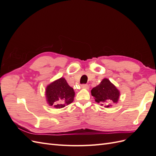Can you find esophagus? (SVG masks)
I'll return each mask as SVG.
<instances>
[{
    "label": "esophagus",
    "instance_id": "esophagus-1",
    "mask_svg": "<svg viewBox=\"0 0 156 156\" xmlns=\"http://www.w3.org/2000/svg\"><path fill=\"white\" fill-rule=\"evenodd\" d=\"M82 88H84V89H88L89 88V86L87 84H83L81 85Z\"/></svg>",
    "mask_w": 156,
    "mask_h": 156
}]
</instances>
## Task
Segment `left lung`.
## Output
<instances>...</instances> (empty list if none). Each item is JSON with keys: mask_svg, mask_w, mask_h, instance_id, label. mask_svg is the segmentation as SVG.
<instances>
[{"mask_svg": "<svg viewBox=\"0 0 156 156\" xmlns=\"http://www.w3.org/2000/svg\"><path fill=\"white\" fill-rule=\"evenodd\" d=\"M92 96L95 101L105 107H111L119 101L120 92L109 80L104 79L99 85L92 89Z\"/></svg>", "mask_w": 156, "mask_h": 156, "instance_id": "1", "label": "left lung"}]
</instances>
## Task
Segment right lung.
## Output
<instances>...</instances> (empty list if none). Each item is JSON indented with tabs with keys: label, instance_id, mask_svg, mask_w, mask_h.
<instances>
[{
	"label": "right lung",
	"instance_id": "add662e5",
	"mask_svg": "<svg viewBox=\"0 0 156 156\" xmlns=\"http://www.w3.org/2000/svg\"><path fill=\"white\" fill-rule=\"evenodd\" d=\"M45 95L50 106L60 108L69 105L73 101L75 92L73 88L63 77L56 80L47 87Z\"/></svg>",
	"mask_w": 156,
	"mask_h": 156
}]
</instances>
